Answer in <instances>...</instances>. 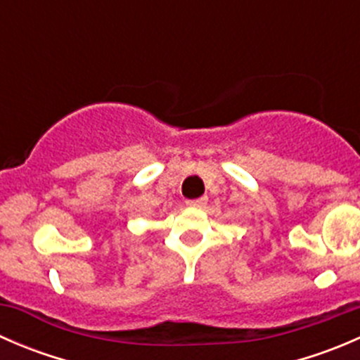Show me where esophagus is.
Segmentation results:
<instances>
[{"instance_id":"esophagus-1","label":"esophagus","mask_w":360,"mask_h":360,"mask_svg":"<svg viewBox=\"0 0 360 360\" xmlns=\"http://www.w3.org/2000/svg\"><path fill=\"white\" fill-rule=\"evenodd\" d=\"M186 205L188 207H197V209H200V207L207 205V197L195 198V200H186Z\"/></svg>"}]
</instances>
